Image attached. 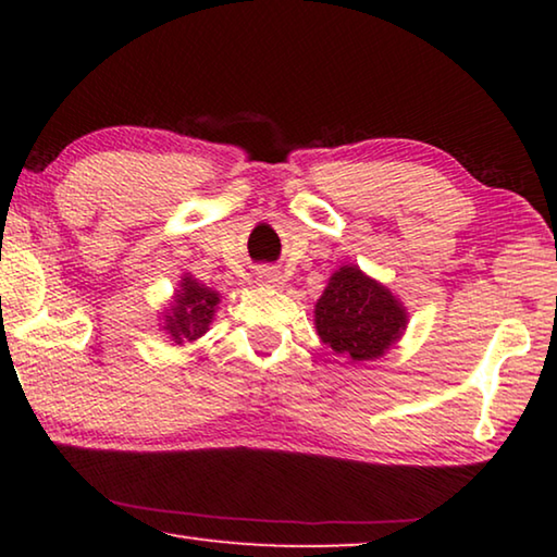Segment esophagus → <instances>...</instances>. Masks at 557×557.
<instances>
[{"instance_id":"obj_1","label":"esophagus","mask_w":557,"mask_h":557,"mask_svg":"<svg viewBox=\"0 0 557 557\" xmlns=\"http://www.w3.org/2000/svg\"><path fill=\"white\" fill-rule=\"evenodd\" d=\"M258 277H260V282H268V285H272V287H277V285H282V275H280V272H270V270H262Z\"/></svg>"}]
</instances>
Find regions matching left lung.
<instances>
[{
  "label": "left lung",
  "instance_id": "8db88e82",
  "mask_svg": "<svg viewBox=\"0 0 557 557\" xmlns=\"http://www.w3.org/2000/svg\"><path fill=\"white\" fill-rule=\"evenodd\" d=\"M314 317L319 338L351 361L383 356L408 322L400 301L358 268L334 272Z\"/></svg>",
  "mask_w": 557,
  "mask_h": 557
}]
</instances>
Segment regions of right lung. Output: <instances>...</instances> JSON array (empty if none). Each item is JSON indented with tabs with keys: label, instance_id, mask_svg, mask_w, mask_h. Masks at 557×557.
<instances>
[{
	"label": "right lung",
	"instance_id": "add662e5",
	"mask_svg": "<svg viewBox=\"0 0 557 557\" xmlns=\"http://www.w3.org/2000/svg\"><path fill=\"white\" fill-rule=\"evenodd\" d=\"M215 305H219V295L213 289L186 277L176 295L174 312L172 317H166L164 329L172 334L176 344L194 342V338H199L209 329Z\"/></svg>",
	"mask_w": 557,
	"mask_h": 557
}]
</instances>
